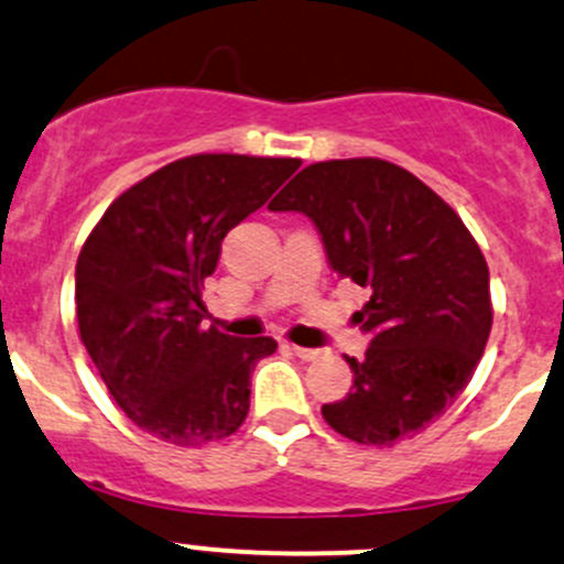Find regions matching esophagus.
I'll use <instances>...</instances> for the list:
<instances>
[{
	"mask_svg": "<svg viewBox=\"0 0 564 564\" xmlns=\"http://www.w3.org/2000/svg\"><path fill=\"white\" fill-rule=\"evenodd\" d=\"M292 354L294 357H300L302 361H313L322 357V351L318 348H302V346H292Z\"/></svg>",
	"mask_w": 564,
	"mask_h": 564,
	"instance_id": "34e87169",
	"label": "esophagus"
}]
</instances>
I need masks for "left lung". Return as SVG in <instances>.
Wrapping results in <instances>:
<instances>
[{"label":"left lung","instance_id":"obj_1","mask_svg":"<svg viewBox=\"0 0 564 564\" xmlns=\"http://www.w3.org/2000/svg\"><path fill=\"white\" fill-rule=\"evenodd\" d=\"M316 224L332 270L370 289L357 324L372 340L346 357L354 387L322 408L361 446H394L435 422L470 383L491 332L489 267L454 207L383 159L305 167L270 203Z\"/></svg>","mask_w":564,"mask_h":564}]
</instances>
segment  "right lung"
Returning a JSON list of instances; mask_svg holds the SVG:
<instances>
[{"instance_id": "1", "label": "right lung", "mask_w": 564, "mask_h": 564, "mask_svg": "<svg viewBox=\"0 0 564 564\" xmlns=\"http://www.w3.org/2000/svg\"><path fill=\"white\" fill-rule=\"evenodd\" d=\"M300 159L197 153L112 199L75 267L78 329L116 405L181 448L235 435L251 370L272 337L205 329V278L227 232L272 197Z\"/></svg>"}]
</instances>
